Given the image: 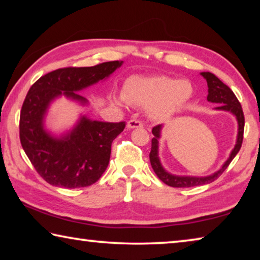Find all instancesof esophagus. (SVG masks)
Returning <instances> with one entry per match:
<instances>
[{"label":"esophagus","mask_w":260,"mask_h":260,"mask_svg":"<svg viewBox=\"0 0 260 260\" xmlns=\"http://www.w3.org/2000/svg\"><path fill=\"white\" fill-rule=\"evenodd\" d=\"M127 127L128 128H141L143 127V124L139 119H131L127 121Z\"/></svg>","instance_id":"34e87169"}]
</instances>
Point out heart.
I'll return each mask as SVG.
<instances>
[{"instance_id": "b5f03b06", "label": "heart", "mask_w": 260, "mask_h": 260, "mask_svg": "<svg viewBox=\"0 0 260 260\" xmlns=\"http://www.w3.org/2000/svg\"><path fill=\"white\" fill-rule=\"evenodd\" d=\"M191 94L192 88L188 81L166 76H156L128 79L125 83L122 95L128 103L140 107H152L153 116L165 118L187 102Z\"/></svg>"}]
</instances>
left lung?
I'll list each match as a JSON object with an SVG mask.
<instances>
[{"label": "left lung", "mask_w": 260, "mask_h": 260, "mask_svg": "<svg viewBox=\"0 0 260 260\" xmlns=\"http://www.w3.org/2000/svg\"><path fill=\"white\" fill-rule=\"evenodd\" d=\"M202 76L206 79L209 87V95L208 101L212 103L220 104L217 108L218 110H225V111L232 112L236 117L237 122H239V134H237V140L235 148L233 149L231 156L226 160L225 164L222 165L221 169L217 172L209 175V177H177V175H172L167 173L166 171L162 169V166L158 158V139L160 136V125H157L152 128L153 138L151 140V151L149 153V158H150V162L152 166L153 172L159 178L160 181L164 182L167 186L175 187V188H189V187H196L202 186V184L211 183L214 180H217L220 175H221L225 170L231 164V161L234 159V157L237 155V152L240 151L242 142H243V132H244V114L243 110H242L241 104L239 100L233 93V90L230 87L226 86L219 78H217L214 74L210 72H202Z\"/></svg>", "instance_id": "1"}]
</instances>
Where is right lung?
<instances>
[{
	"label": "right lung",
	"mask_w": 260,
	"mask_h": 260,
	"mask_svg": "<svg viewBox=\"0 0 260 260\" xmlns=\"http://www.w3.org/2000/svg\"><path fill=\"white\" fill-rule=\"evenodd\" d=\"M121 64L113 60L89 68L58 69L29 88L20 111V143L35 171L48 183L70 189L88 187L105 172L112 141L124 131L125 121L104 122L82 117L69 134L57 139L43 129V117L57 96L86 103L76 91L109 77Z\"/></svg>",
	"instance_id": "right-lung-1"
}]
</instances>
